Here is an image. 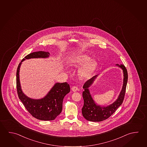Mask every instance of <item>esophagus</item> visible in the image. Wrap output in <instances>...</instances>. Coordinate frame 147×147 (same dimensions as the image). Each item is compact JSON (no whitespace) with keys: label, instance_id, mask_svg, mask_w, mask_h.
Returning a JSON list of instances; mask_svg holds the SVG:
<instances>
[{"label":"esophagus","instance_id":"obj_1","mask_svg":"<svg viewBox=\"0 0 147 147\" xmlns=\"http://www.w3.org/2000/svg\"><path fill=\"white\" fill-rule=\"evenodd\" d=\"M72 90L73 92H76L78 90V88L76 86H73L72 88Z\"/></svg>","mask_w":147,"mask_h":147}]
</instances>
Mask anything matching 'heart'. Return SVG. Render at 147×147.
Listing matches in <instances>:
<instances>
[{"label":"heart","instance_id":"heart-1","mask_svg":"<svg viewBox=\"0 0 147 147\" xmlns=\"http://www.w3.org/2000/svg\"><path fill=\"white\" fill-rule=\"evenodd\" d=\"M82 65L78 71L79 75L82 78H88L95 71L98 64L95 60L91 59V57L87 55H78L73 60V65L80 67Z\"/></svg>","mask_w":147,"mask_h":147}]
</instances>
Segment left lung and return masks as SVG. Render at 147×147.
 I'll use <instances>...</instances> for the list:
<instances>
[{
	"label": "left lung",
	"instance_id": "8db88e82",
	"mask_svg": "<svg viewBox=\"0 0 147 147\" xmlns=\"http://www.w3.org/2000/svg\"><path fill=\"white\" fill-rule=\"evenodd\" d=\"M116 65L123 70V84L118 98L113 104L107 106H102L96 104L93 100L88 88L90 87V86L92 84L98 75L88 80L83 86L84 91L82 92V97L84 104L82 108V116L88 121L100 122L105 120L111 116L123 103L128 79L127 71L123 65L117 64Z\"/></svg>",
	"mask_w": 147,
	"mask_h": 147
}]
</instances>
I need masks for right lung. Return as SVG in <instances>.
Masks as SVG:
<instances>
[{
	"mask_svg": "<svg viewBox=\"0 0 147 147\" xmlns=\"http://www.w3.org/2000/svg\"><path fill=\"white\" fill-rule=\"evenodd\" d=\"M49 52L39 51L27 55L19 63L16 72V88L18 98L29 113L40 120L51 121L61 113L63 98L70 92V85L67 82L56 83L47 95L41 99H32L22 91L20 82V69L22 62L31 58H45L49 57Z\"/></svg>",
	"mask_w": 147,
	"mask_h": 147,
	"instance_id": "add662e5",
	"label": "right lung"
}]
</instances>
